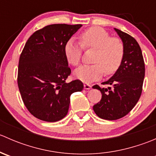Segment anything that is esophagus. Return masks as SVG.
<instances>
[{"label": "esophagus", "instance_id": "1", "mask_svg": "<svg viewBox=\"0 0 156 156\" xmlns=\"http://www.w3.org/2000/svg\"><path fill=\"white\" fill-rule=\"evenodd\" d=\"M91 86L90 85V84H84V88L85 90H90V89H91Z\"/></svg>", "mask_w": 156, "mask_h": 156}]
</instances>
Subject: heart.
Listing matches in <instances>:
<instances>
[{"label": "heart", "mask_w": 156, "mask_h": 156, "mask_svg": "<svg viewBox=\"0 0 156 156\" xmlns=\"http://www.w3.org/2000/svg\"><path fill=\"white\" fill-rule=\"evenodd\" d=\"M81 44L72 38L66 44L64 52L71 65L80 63L82 46L96 50L94 65H83L74 72L75 78L83 82L90 83L100 79L103 74L114 73L118 70L124 56V46L119 39L110 37L104 29L94 27L81 34Z\"/></svg>", "instance_id": "heart-1"}]
</instances>
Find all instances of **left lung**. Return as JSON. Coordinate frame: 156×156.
I'll use <instances>...</instances> for the list:
<instances>
[{"mask_svg":"<svg viewBox=\"0 0 156 156\" xmlns=\"http://www.w3.org/2000/svg\"><path fill=\"white\" fill-rule=\"evenodd\" d=\"M124 46V56L115 73L103 84L112 88H93L101 92L100 103L94 106V111L100 119L117 120L128 114L140 97L145 76V65L142 51L136 41L126 33L114 28Z\"/></svg>","mask_w":156,"mask_h":156,"instance_id":"left-lung-1","label":"left lung"}]
</instances>
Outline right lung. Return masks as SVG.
Masks as SVG:
<instances>
[{"label":"right lung","mask_w":156,"mask_h":156,"mask_svg":"<svg viewBox=\"0 0 156 156\" xmlns=\"http://www.w3.org/2000/svg\"><path fill=\"white\" fill-rule=\"evenodd\" d=\"M82 25L53 24L35 31L20 55L18 86L25 106L40 120L55 122L66 117L71 94L81 91L79 80L66 82L71 74L66 44Z\"/></svg>","instance_id":"add662e5"}]
</instances>
